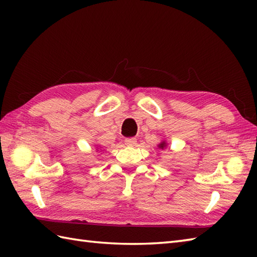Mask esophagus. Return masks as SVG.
Instances as JSON below:
<instances>
[{
    "label": "esophagus",
    "instance_id": "34e87169",
    "mask_svg": "<svg viewBox=\"0 0 257 257\" xmlns=\"http://www.w3.org/2000/svg\"><path fill=\"white\" fill-rule=\"evenodd\" d=\"M124 144L127 146H136V144H137V139H136L135 137H130V138H125L124 139Z\"/></svg>",
    "mask_w": 257,
    "mask_h": 257
}]
</instances>
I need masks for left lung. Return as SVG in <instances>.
Here are the masks:
<instances>
[{
    "instance_id": "left-lung-1",
    "label": "left lung",
    "mask_w": 257,
    "mask_h": 257,
    "mask_svg": "<svg viewBox=\"0 0 257 257\" xmlns=\"http://www.w3.org/2000/svg\"><path fill=\"white\" fill-rule=\"evenodd\" d=\"M166 147V143H162V144H160L159 145V148H161V149H163Z\"/></svg>"
}]
</instances>
